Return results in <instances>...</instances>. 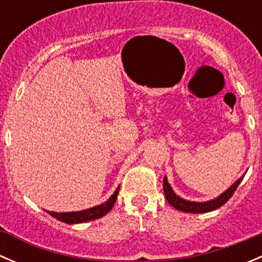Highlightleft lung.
<instances>
[{"label": "left lung", "mask_w": 262, "mask_h": 262, "mask_svg": "<svg viewBox=\"0 0 262 262\" xmlns=\"http://www.w3.org/2000/svg\"><path fill=\"white\" fill-rule=\"evenodd\" d=\"M244 178L245 176L239 178L238 180L234 182L229 189H227L223 194H221L218 198H215V199L209 200V202L198 203V202H190V200L182 199V198H180L179 195H176L175 192H173L172 187H171V185L168 184L167 178L163 179V191H165L166 200H167V202L170 203L175 209L181 210V212H185V213H195V214L208 213V212H212V210H215L216 208L222 207L223 204H226V203L231 199L232 195L234 194V191H236V189L238 187V185L241 184L242 179Z\"/></svg>", "instance_id": "8db88e82"}]
</instances>
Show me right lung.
Masks as SVG:
<instances>
[{"label": "right lung", "mask_w": 262, "mask_h": 262, "mask_svg": "<svg viewBox=\"0 0 262 262\" xmlns=\"http://www.w3.org/2000/svg\"><path fill=\"white\" fill-rule=\"evenodd\" d=\"M119 194V187L115 190L114 194L109 198L105 203L102 204L96 205V207H92L90 209L80 210V212H70V213H55V212H49L47 210V213H49L53 218H57L58 221L64 222L68 224H76V223H84V222L94 221V219L101 218L105 214H107L114 207L116 198Z\"/></svg>", "instance_id": "1"}]
</instances>
